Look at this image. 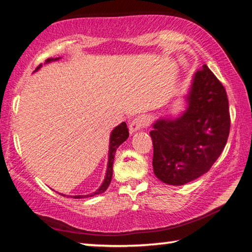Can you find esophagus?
<instances>
[{"mask_svg":"<svg viewBox=\"0 0 252 252\" xmlns=\"http://www.w3.org/2000/svg\"><path fill=\"white\" fill-rule=\"evenodd\" d=\"M149 122H150V119L147 116H139L134 118L130 123V133H133V132L143 129L144 126L149 125Z\"/></svg>","mask_w":252,"mask_h":252,"instance_id":"obj_1","label":"esophagus"}]
</instances>
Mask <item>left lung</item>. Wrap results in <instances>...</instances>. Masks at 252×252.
Returning <instances> with one entry per match:
<instances>
[{
    "label": "left lung",
    "instance_id": "obj_1",
    "mask_svg": "<svg viewBox=\"0 0 252 252\" xmlns=\"http://www.w3.org/2000/svg\"><path fill=\"white\" fill-rule=\"evenodd\" d=\"M187 102L180 118L160 119L150 132L153 171L171 186L186 185L208 172L229 136L227 92L206 64L195 72Z\"/></svg>",
    "mask_w": 252,
    "mask_h": 252
}]
</instances>
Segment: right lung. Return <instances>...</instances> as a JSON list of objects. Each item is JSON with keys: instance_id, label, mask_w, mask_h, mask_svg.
<instances>
[{"instance_id": "1", "label": "right lung", "mask_w": 252, "mask_h": 252, "mask_svg": "<svg viewBox=\"0 0 252 252\" xmlns=\"http://www.w3.org/2000/svg\"><path fill=\"white\" fill-rule=\"evenodd\" d=\"M60 58H55V59H48L45 61V63L52 62V61H57ZM42 64L36 67V70H39ZM35 70V71H36ZM129 138V129L126 127V122H122L120 126H118L117 127H114L113 131L111 132V136H110V144H109V161H108V169H106V174H105V179L103 183H102L101 187L97 189L95 192H93L91 194H85V195H73L72 198L74 199H81V198H90L93 197V195L100 194L102 192L108 189V187L111 182V179H112V172H113V161H114V155H116L117 149L121 146V144L126 141V140ZM61 195H65L66 194H62Z\"/></svg>"}]
</instances>
